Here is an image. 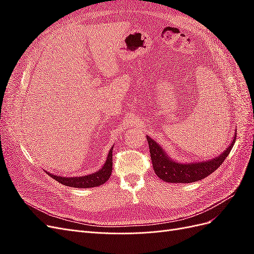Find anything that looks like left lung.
<instances>
[{
  "label": "left lung",
  "mask_w": 254,
  "mask_h": 254,
  "mask_svg": "<svg viewBox=\"0 0 254 254\" xmlns=\"http://www.w3.org/2000/svg\"><path fill=\"white\" fill-rule=\"evenodd\" d=\"M236 140V134L233 136V141L229 147L217 158H214L202 162H190L181 163L168 158L167 153L161 146L153 141L151 137L147 136L149 145L150 158L152 167L156 175L160 179L171 183H191L198 180L204 179L205 177L211 175L222 164L225 159L231 151Z\"/></svg>",
  "instance_id": "obj_1"
}]
</instances>
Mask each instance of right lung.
<instances>
[{
	"mask_svg": "<svg viewBox=\"0 0 254 254\" xmlns=\"http://www.w3.org/2000/svg\"><path fill=\"white\" fill-rule=\"evenodd\" d=\"M112 150L113 147L109 150L108 157H107L106 162L101 170L97 171L94 174L88 176H80V177H61L56 176L47 172L53 179L60 182L61 184L66 187L78 188V189H88V188H95L104 184L106 181H108L112 173Z\"/></svg>",
	"mask_w": 254,
	"mask_h": 254,
	"instance_id": "1",
	"label": "right lung"
}]
</instances>
